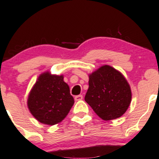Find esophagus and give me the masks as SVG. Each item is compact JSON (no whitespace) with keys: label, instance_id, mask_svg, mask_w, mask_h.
I'll return each instance as SVG.
<instances>
[{"label":"esophagus","instance_id":"esophagus-1","mask_svg":"<svg viewBox=\"0 0 159 159\" xmlns=\"http://www.w3.org/2000/svg\"><path fill=\"white\" fill-rule=\"evenodd\" d=\"M82 98H83V96H82V95H78V96H75V101H80Z\"/></svg>","mask_w":159,"mask_h":159}]
</instances>
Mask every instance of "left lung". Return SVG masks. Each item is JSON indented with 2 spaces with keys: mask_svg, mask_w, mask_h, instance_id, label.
<instances>
[{
  "mask_svg": "<svg viewBox=\"0 0 159 159\" xmlns=\"http://www.w3.org/2000/svg\"><path fill=\"white\" fill-rule=\"evenodd\" d=\"M84 100L100 118L114 120L127 111L132 92L123 75L105 65L89 76V88Z\"/></svg>",
  "mask_w": 159,
  "mask_h": 159,
  "instance_id": "obj_1",
  "label": "left lung"
}]
</instances>
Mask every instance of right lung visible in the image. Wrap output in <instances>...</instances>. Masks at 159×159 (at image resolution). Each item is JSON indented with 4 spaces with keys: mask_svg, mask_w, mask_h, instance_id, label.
<instances>
[{
    "mask_svg": "<svg viewBox=\"0 0 159 159\" xmlns=\"http://www.w3.org/2000/svg\"><path fill=\"white\" fill-rule=\"evenodd\" d=\"M74 104L69 87L63 75L42 74L32 88L27 106L38 121L46 125L60 123L69 114Z\"/></svg>",
    "mask_w": 159,
    "mask_h": 159,
    "instance_id": "obj_1",
    "label": "right lung"
}]
</instances>
